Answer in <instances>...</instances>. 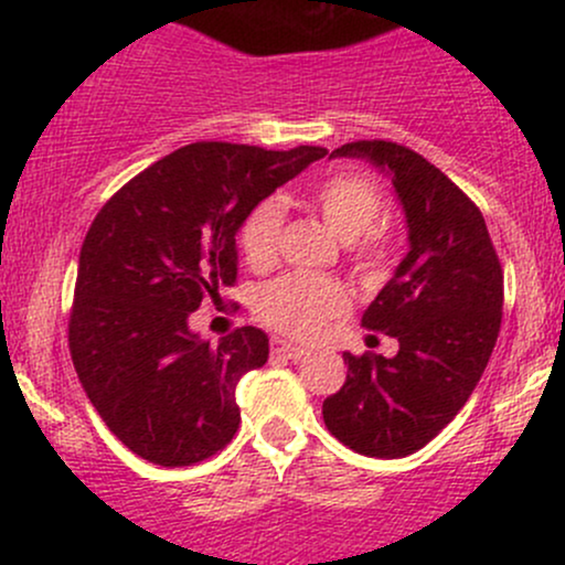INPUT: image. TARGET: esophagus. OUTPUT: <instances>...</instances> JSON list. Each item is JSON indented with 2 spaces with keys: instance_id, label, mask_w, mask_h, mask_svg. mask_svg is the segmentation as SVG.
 Returning <instances> with one entry per match:
<instances>
[{
  "instance_id": "1",
  "label": "esophagus",
  "mask_w": 565,
  "mask_h": 565,
  "mask_svg": "<svg viewBox=\"0 0 565 565\" xmlns=\"http://www.w3.org/2000/svg\"><path fill=\"white\" fill-rule=\"evenodd\" d=\"M270 350H274V355H278V359L289 361H300L305 355V350L300 345H291V342L281 340V337H274V340H270Z\"/></svg>"
}]
</instances>
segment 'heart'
I'll list each match as a JSON object with an SVG mask.
<instances>
[{"mask_svg":"<svg viewBox=\"0 0 565 565\" xmlns=\"http://www.w3.org/2000/svg\"><path fill=\"white\" fill-rule=\"evenodd\" d=\"M308 201L361 265H374L385 255V238L374 228L382 210L377 185L364 174L334 172L308 188ZM284 225V204L263 199L252 206L238 231V246L252 268H268L276 260ZM257 316L291 337H313L321 327L348 308V291L327 276L287 274L265 284L255 300Z\"/></svg>","mask_w":565,"mask_h":565,"instance_id":"1","label":"heart"}]
</instances>
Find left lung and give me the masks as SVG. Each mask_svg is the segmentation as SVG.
Here are the masks:
<instances>
[{
    "label": "left lung",
    "instance_id": "obj_1",
    "mask_svg": "<svg viewBox=\"0 0 565 565\" xmlns=\"http://www.w3.org/2000/svg\"><path fill=\"white\" fill-rule=\"evenodd\" d=\"M342 157L391 180L408 252L364 313L398 353H342L348 380L323 423L353 451L395 459L430 444L476 391L502 323V268L478 206L419 153L359 140L332 151Z\"/></svg>",
    "mask_w": 565,
    "mask_h": 565
}]
</instances>
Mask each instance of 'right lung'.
Segmentation results:
<instances>
[{"mask_svg":"<svg viewBox=\"0 0 565 565\" xmlns=\"http://www.w3.org/2000/svg\"><path fill=\"white\" fill-rule=\"evenodd\" d=\"M323 157L316 146L191 142L97 212L79 252L68 348L84 393L129 451L183 468L233 438L236 385L268 361V334L242 327L212 345L188 321L236 281V233L252 206Z\"/></svg>","mask_w":565,"mask_h":565,"instance_id":"right-lung-1","label":"right lung"}]
</instances>
